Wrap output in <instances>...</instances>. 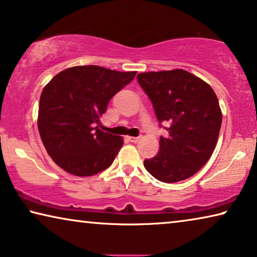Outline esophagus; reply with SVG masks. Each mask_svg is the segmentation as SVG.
<instances>
[{
  "label": "esophagus",
  "mask_w": 257,
  "mask_h": 257,
  "mask_svg": "<svg viewBox=\"0 0 257 257\" xmlns=\"http://www.w3.org/2000/svg\"><path fill=\"white\" fill-rule=\"evenodd\" d=\"M140 138H134V137H130V141L134 142V144H137V142H139Z\"/></svg>",
  "instance_id": "34e87169"
}]
</instances>
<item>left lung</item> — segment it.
<instances>
[{
	"label": "left lung",
	"instance_id": "obj_1",
	"mask_svg": "<svg viewBox=\"0 0 257 257\" xmlns=\"http://www.w3.org/2000/svg\"><path fill=\"white\" fill-rule=\"evenodd\" d=\"M138 82L152 101L157 119L169 127L160 152L145 160L157 180L178 183L192 177L210 159L222 125V111L210 86L185 70L138 74Z\"/></svg>",
	"mask_w": 257,
	"mask_h": 257
}]
</instances>
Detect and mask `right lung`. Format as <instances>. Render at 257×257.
Returning <instances> with one entry per match:
<instances>
[{
    "instance_id": "add662e5",
    "label": "right lung",
    "mask_w": 257,
    "mask_h": 257,
    "mask_svg": "<svg viewBox=\"0 0 257 257\" xmlns=\"http://www.w3.org/2000/svg\"><path fill=\"white\" fill-rule=\"evenodd\" d=\"M136 74L97 65L73 66L56 74L43 88L39 133L58 167L71 175L88 177L112 164L123 139L100 130V117Z\"/></svg>"
}]
</instances>
